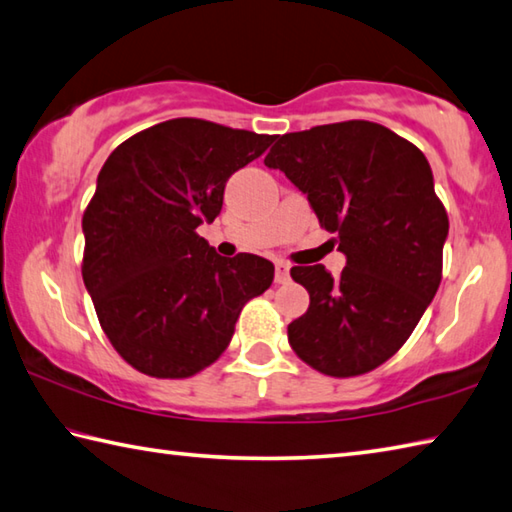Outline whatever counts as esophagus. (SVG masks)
I'll list each match as a JSON object with an SVG mask.
<instances>
[{
    "instance_id": "1",
    "label": "esophagus",
    "mask_w": 512,
    "mask_h": 512,
    "mask_svg": "<svg viewBox=\"0 0 512 512\" xmlns=\"http://www.w3.org/2000/svg\"><path fill=\"white\" fill-rule=\"evenodd\" d=\"M288 280H291V266H288L286 262H277L275 264V282L286 284Z\"/></svg>"
}]
</instances>
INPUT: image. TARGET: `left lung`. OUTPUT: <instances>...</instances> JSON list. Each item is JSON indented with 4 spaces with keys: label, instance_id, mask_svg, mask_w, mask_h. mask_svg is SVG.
<instances>
[{
    "label": "left lung",
    "instance_id": "left-lung-1",
    "mask_svg": "<svg viewBox=\"0 0 512 512\" xmlns=\"http://www.w3.org/2000/svg\"><path fill=\"white\" fill-rule=\"evenodd\" d=\"M264 163L306 194L347 257L340 277L322 264L291 268L311 304L288 342L322 374H367L405 345L441 284L450 224L430 163L369 120L284 134Z\"/></svg>",
    "mask_w": 512,
    "mask_h": 512
}]
</instances>
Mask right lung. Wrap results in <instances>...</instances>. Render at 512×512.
I'll use <instances>...</instances> for the list:
<instances>
[{"label": "right lung", "instance_id": "add662e5", "mask_svg": "<svg viewBox=\"0 0 512 512\" xmlns=\"http://www.w3.org/2000/svg\"><path fill=\"white\" fill-rule=\"evenodd\" d=\"M273 136L174 118L120 143L82 217V280L102 331L134 369L188 378L215 362L250 297L273 282L264 257L217 255L197 228L232 174Z\"/></svg>", "mask_w": 512, "mask_h": 512}]
</instances>
